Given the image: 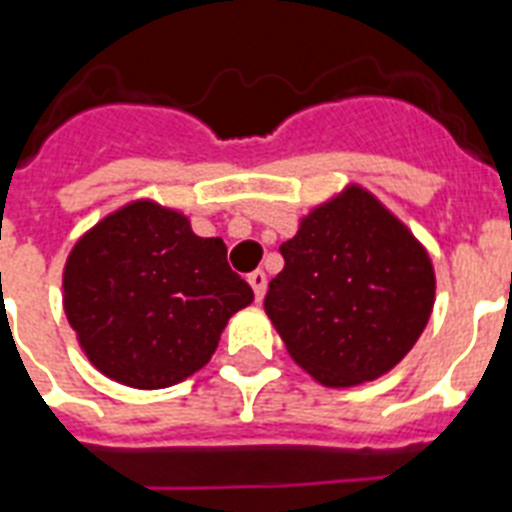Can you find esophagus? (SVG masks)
I'll list each match as a JSON object with an SVG mask.
<instances>
[{
	"mask_svg": "<svg viewBox=\"0 0 512 512\" xmlns=\"http://www.w3.org/2000/svg\"><path fill=\"white\" fill-rule=\"evenodd\" d=\"M265 284H268V279H265L263 271L249 273V287H252V292H255L257 303H260V300L265 297Z\"/></svg>",
	"mask_w": 512,
	"mask_h": 512,
	"instance_id": "1",
	"label": "esophagus"
}]
</instances>
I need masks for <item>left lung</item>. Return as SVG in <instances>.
Returning <instances> with one entry per match:
<instances>
[{"instance_id":"obj_1","label":"left lung","mask_w":512,"mask_h":512,"mask_svg":"<svg viewBox=\"0 0 512 512\" xmlns=\"http://www.w3.org/2000/svg\"><path fill=\"white\" fill-rule=\"evenodd\" d=\"M281 255L265 313L324 388L377 380L420 340L436 303L433 260L364 185L316 204Z\"/></svg>"}]
</instances>
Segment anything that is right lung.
<instances>
[{"instance_id":"1","label":"right lung","mask_w":512,"mask_h":512,"mask_svg":"<svg viewBox=\"0 0 512 512\" xmlns=\"http://www.w3.org/2000/svg\"><path fill=\"white\" fill-rule=\"evenodd\" d=\"M255 300L188 215L127 201L84 231L63 265V311L90 364L127 388L159 390L209 364L233 313Z\"/></svg>"}]
</instances>
